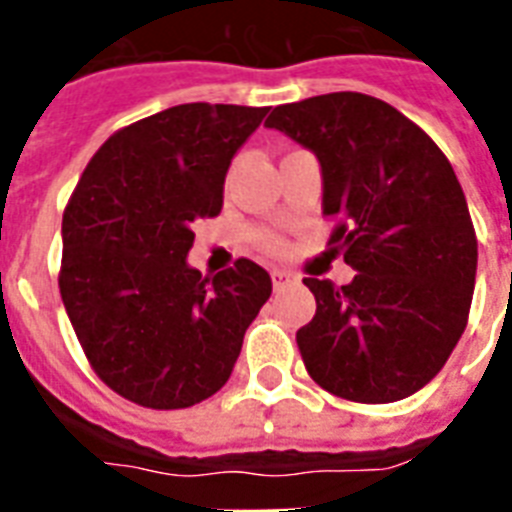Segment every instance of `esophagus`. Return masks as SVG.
Segmentation results:
<instances>
[{"label":"esophagus","mask_w":512,"mask_h":512,"mask_svg":"<svg viewBox=\"0 0 512 512\" xmlns=\"http://www.w3.org/2000/svg\"><path fill=\"white\" fill-rule=\"evenodd\" d=\"M271 279H273V289H284L289 287V284H295L297 276L292 271H273Z\"/></svg>","instance_id":"34e87169"}]
</instances>
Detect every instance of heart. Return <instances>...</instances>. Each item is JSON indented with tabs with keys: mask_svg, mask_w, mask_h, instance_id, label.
I'll return each mask as SVG.
<instances>
[{
	"mask_svg": "<svg viewBox=\"0 0 512 512\" xmlns=\"http://www.w3.org/2000/svg\"><path fill=\"white\" fill-rule=\"evenodd\" d=\"M260 247L268 249V252H279L281 241L276 239V236H271V233H263V236H260Z\"/></svg>",
	"mask_w": 512,
	"mask_h": 512,
	"instance_id": "b5f03b06",
	"label": "heart"
}]
</instances>
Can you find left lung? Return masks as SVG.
Masks as SVG:
<instances>
[{
  "label": "left lung",
  "mask_w": 512,
  "mask_h": 512,
  "mask_svg": "<svg viewBox=\"0 0 512 512\" xmlns=\"http://www.w3.org/2000/svg\"><path fill=\"white\" fill-rule=\"evenodd\" d=\"M271 130L316 154L332 247L350 284L303 279L316 316L297 329L305 369L358 404H390L428 385L465 332L478 241L444 151L401 111L361 92L276 106ZM337 252V249H335Z\"/></svg>",
  "instance_id": "left-lung-1"
}]
</instances>
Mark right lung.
<instances>
[{
    "instance_id": "obj_1",
    "label": "right lung",
    "mask_w": 512,
    "mask_h": 512,
    "mask_svg": "<svg viewBox=\"0 0 512 512\" xmlns=\"http://www.w3.org/2000/svg\"><path fill=\"white\" fill-rule=\"evenodd\" d=\"M265 114L183 103L140 119L100 146L68 199L60 297L95 374L127 401L185 409L217 393L271 297L247 257L212 279L185 260Z\"/></svg>"
}]
</instances>
